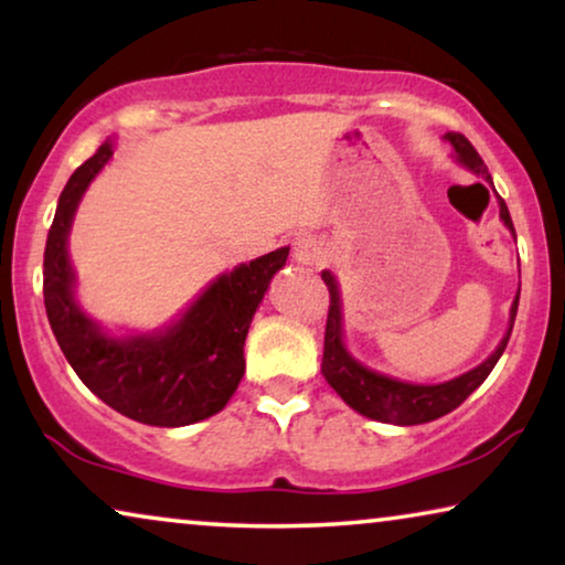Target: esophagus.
Instances as JSON below:
<instances>
[{
  "label": "esophagus",
  "mask_w": 565,
  "mask_h": 565,
  "mask_svg": "<svg viewBox=\"0 0 565 565\" xmlns=\"http://www.w3.org/2000/svg\"><path fill=\"white\" fill-rule=\"evenodd\" d=\"M327 244L319 242L313 236H300L292 242V257H296L298 265L303 267H319L323 259H327Z\"/></svg>",
  "instance_id": "34e87169"
}]
</instances>
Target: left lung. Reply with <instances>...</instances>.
Masks as SVG:
<instances>
[{"instance_id": "8db88e82", "label": "left lung", "mask_w": 565, "mask_h": 565, "mask_svg": "<svg viewBox=\"0 0 565 565\" xmlns=\"http://www.w3.org/2000/svg\"><path fill=\"white\" fill-rule=\"evenodd\" d=\"M447 141L455 146V159L460 161L462 167H468L470 172L483 177L486 182H491L489 169H486L483 159L478 157L473 143L468 141L462 134H447ZM501 207V221L504 226L514 234L512 215H509V207L504 200H499ZM321 280L327 282L329 288V316H327V334H323V360H321V373L327 377V383L334 388L339 396L344 398L347 406H352L354 412L375 422L385 424H398V427H414V424H427L435 422L439 416L450 414L452 408H458L462 401H466L470 393H473L478 385H481L489 373L497 365L501 354L507 350L509 337H512L516 306H520V292H516L512 313H509V329L504 339H501L497 350L491 352V358L481 362V365L468 370L455 381L439 383V385H414L396 381V377L381 375L375 370H367L360 365L358 360L352 358L350 352L344 350L342 342V300H339V288L334 275L329 269H323Z\"/></svg>"}]
</instances>
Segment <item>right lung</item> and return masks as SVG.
Here are the masks:
<instances>
[{
  "label": "right lung",
  "mask_w": 565,
  "mask_h": 565,
  "mask_svg": "<svg viewBox=\"0 0 565 565\" xmlns=\"http://www.w3.org/2000/svg\"><path fill=\"white\" fill-rule=\"evenodd\" d=\"M113 157L105 141L68 177L43 254V298L53 337L79 381L107 406L151 427H184L218 414L244 375V339L288 249L221 275L159 334L113 339L74 300L66 236L76 205Z\"/></svg>",
  "instance_id": "obj_1"
}]
</instances>
